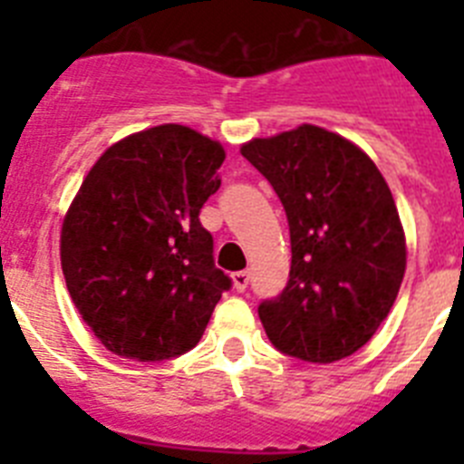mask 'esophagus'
Returning <instances> with one entry per match:
<instances>
[{"label":"esophagus","mask_w":464,"mask_h":464,"mask_svg":"<svg viewBox=\"0 0 464 464\" xmlns=\"http://www.w3.org/2000/svg\"><path fill=\"white\" fill-rule=\"evenodd\" d=\"M248 281H251V274L248 272H235L232 274V283H235L237 293H244L248 288Z\"/></svg>","instance_id":"esophagus-1"}]
</instances>
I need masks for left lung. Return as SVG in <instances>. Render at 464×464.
I'll use <instances>...</instances> for the list:
<instances>
[{
  "mask_svg": "<svg viewBox=\"0 0 464 464\" xmlns=\"http://www.w3.org/2000/svg\"><path fill=\"white\" fill-rule=\"evenodd\" d=\"M281 199L290 278L257 306L269 342L290 358L327 364L353 355L391 314L407 269L392 192L355 143L299 125L241 146Z\"/></svg>",
  "mask_w": 464,
  "mask_h": 464,
  "instance_id": "1",
  "label": "left lung"
}]
</instances>
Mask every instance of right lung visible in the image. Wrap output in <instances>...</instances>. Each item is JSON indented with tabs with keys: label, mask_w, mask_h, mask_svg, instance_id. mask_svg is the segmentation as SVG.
Here are the masks:
<instances>
[{
	"label": "right lung",
	"mask_w": 464,
	"mask_h": 464,
	"mask_svg": "<svg viewBox=\"0 0 464 464\" xmlns=\"http://www.w3.org/2000/svg\"><path fill=\"white\" fill-rule=\"evenodd\" d=\"M225 150L186 125H158L104 150L63 223L60 260L81 318L111 353L179 358L202 339L232 281L199 223Z\"/></svg>",
	"instance_id": "add662e5"
}]
</instances>
